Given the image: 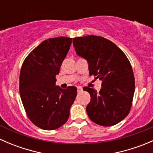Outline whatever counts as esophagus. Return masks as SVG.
<instances>
[{"label": "esophagus", "instance_id": "34e87169", "mask_svg": "<svg viewBox=\"0 0 153 153\" xmlns=\"http://www.w3.org/2000/svg\"><path fill=\"white\" fill-rule=\"evenodd\" d=\"M81 91H82V87H78V92H81Z\"/></svg>", "mask_w": 153, "mask_h": 153}]
</instances>
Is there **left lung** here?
I'll use <instances>...</instances> for the list:
<instances>
[{
    "label": "left lung",
    "mask_w": 153,
    "mask_h": 153,
    "mask_svg": "<svg viewBox=\"0 0 153 153\" xmlns=\"http://www.w3.org/2000/svg\"><path fill=\"white\" fill-rule=\"evenodd\" d=\"M73 46L77 55L88 61L89 75L102 81L99 92L83 89L91 96L88 116L101 126L117 124L127 116L132 104L135 78L130 62L121 49L103 37L75 38Z\"/></svg>",
    "instance_id": "left-lung-1"
}]
</instances>
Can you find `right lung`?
I'll use <instances>...</instances> for the list:
<instances>
[{
    "label": "right lung",
    "mask_w": 153,
    "mask_h": 153,
    "mask_svg": "<svg viewBox=\"0 0 153 153\" xmlns=\"http://www.w3.org/2000/svg\"><path fill=\"white\" fill-rule=\"evenodd\" d=\"M72 38H49L33 49L21 67L19 90L31 121L45 130L61 127L67 121L77 95L75 86L55 85L56 75L70 48Z\"/></svg>",
    "instance_id": "obj_1"
}]
</instances>
